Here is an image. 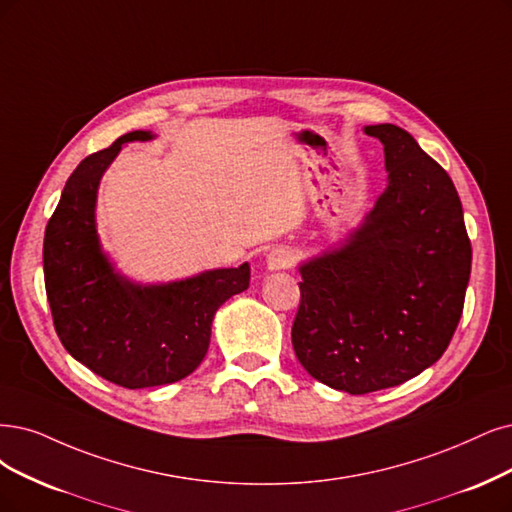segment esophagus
Listing matches in <instances>:
<instances>
[{"label": "esophagus", "instance_id": "esophagus-1", "mask_svg": "<svg viewBox=\"0 0 512 512\" xmlns=\"http://www.w3.org/2000/svg\"><path fill=\"white\" fill-rule=\"evenodd\" d=\"M266 266L270 272H278V270H287L293 266V255L289 249H274L268 253L266 257Z\"/></svg>", "mask_w": 512, "mask_h": 512}]
</instances>
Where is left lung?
I'll return each instance as SVG.
<instances>
[{
  "label": "left lung",
  "mask_w": 512,
  "mask_h": 512,
  "mask_svg": "<svg viewBox=\"0 0 512 512\" xmlns=\"http://www.w3.org/2000/svg\"><path fill=\"white\" fill-rule=\"evenodd\" d=\"M365 135L384 145L386 189L348 238L299 263L291 331L304 369L348 394L399 386L439 361L472 261L445 170L399 126H365Z\"/></svg>",
  "instance_id": "1"
}]
</instances>
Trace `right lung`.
<instances>
[{
    "mask_svg": "<svg viewBox=\"0 0 512 512\" xmlns=\"http://www.w3.org/2000/svg\"><path fill=\"white\" fill-rule=\"evenodd\" d=\"M156 139L132 130L80 162L46 225L44 280L65 350L122 388L173 384L192 373L211 344L217 310L249 289L251 266L206 270L143 285L116 270L97 232V194L124 143Z\"/></svg>",
    "mask_w": 512,
    "mask_h": 512,
    "instance_id": "obj_1",
    "label": "right lung"
}]
</instances>
